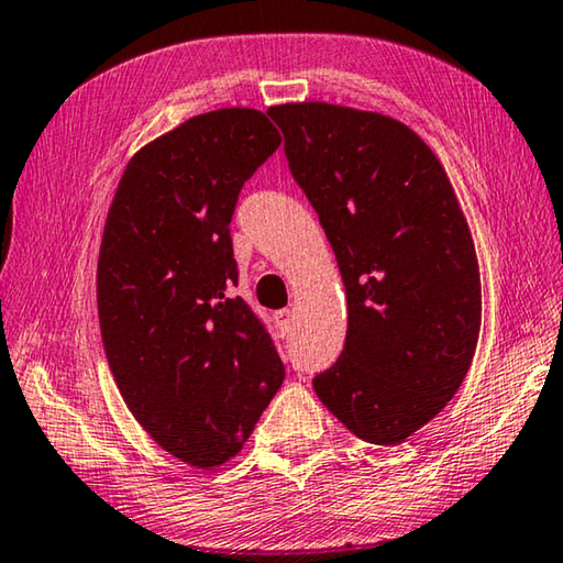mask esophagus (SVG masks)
<instances>
[{
    "label": "esophagus",
    "instance_id": "34e87169",
    "mask_svg": "<svg viewBox=\"0 0 563 563\" xmlns=\"http://www.w3.org/2000/svg\"><path fill=\"white\" fill-rule=\"evenodd\" d=\"M275 325H278V330L283 332H290V328H292V312L290 310H278L275 312Z\"/></svg>",
    "mask_w": 563,
    "mask_h": 563
}]
</instances>
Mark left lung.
Returning a JSON list of instances; mask_svg holds the SVG:
<instances>
[{"label": "left lung", "mask_w": 563, "mask_h": 563, "mask_svg": "<svg viewBox=\"0 0 563 563\" xmlns=\"http://www.w3.org/2000/svg\"><path fill=\"white\" fill-rule=\"evenodd\" d=\"M268 117L347 295L345 347L312 387L360 440L405 442L454 397L479 340V263L454 188L397 119L325 101Z\"/></svg>", "instance_id": "obj_1"}]
</instances>
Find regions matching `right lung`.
Here are the masks:
<instances>
[{"label": "right lung", "instance_id": "right-lung-1", "mask_svg": "<svg viewBox=\"0 0 563 563\" xmlns=\"http://www.w3.org/2000/svg\"><path fill=\"white\" fill-rule=\"evenodd\" d=\"M280 146L263 111L218 109L133 154L103 225L97 302L123 402L158 446L198 470L243 450L285 377L241 295L231 218Z\"/></svg>", "mask_w": 563, "mask_h": 563}]
</instances>
